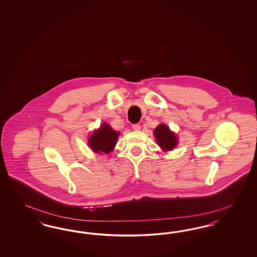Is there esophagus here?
<instances>
[{"label":"esophagus","mask_w":257,"mask_h":257,"mask_svg":"<svg viewBox=\"0 0 257 257\" xmlns=\"http://www.w3.org/2000/svg\"><path fill=\"white\" fill-rule=\"evenodd\" d=\"M132 128L135 131H139V130H141V125L140 124H133Z\"/></svg>","instance_id":"esophagus-1"}]
</instances>
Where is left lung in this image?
<instances>
[{"instance_id": "left-lung-1", "label": "left lung", "mask_w": 257, "mask_h": 257, "mask_svg": "<svg viewBox=\"0 0 257 257\" xmlns=\"http://www.w3.org/2000/svg\"><path fill=\"white\" fill-rule=\"evenodd\" d=\"M154 136L162 149L171 150L177 145V138L165 124H160L154 130Z\"/></svg>"}]
</instances>
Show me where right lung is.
<instances>
[{
  "instance_id": "right-lung-1",
  "label": "right lung",
  "mask_w": 257,
  "mask_h": 257,
  "mask_svg": "<svg viewBox=\"0 0 257 257\" xmlns=\"http://www.w3.org/2000/svg\"><path fill=\"white\" fill-rule=\"evenodd\" d=\"M119 133L114 131L110 125L103 123L101 128L95 131L88 140L89 147L96 153H110L116 144Z\"/></svg>"
}]
</instances>
